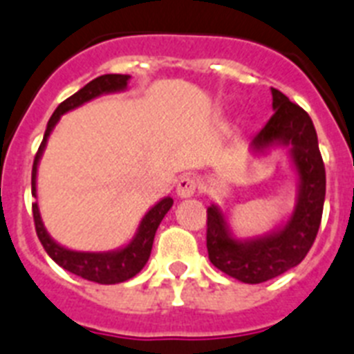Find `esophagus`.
<instances>
[{"mask_svg":"<svg viewBox=\"0 0 354 354\" xmlns=\"http://www.w3.org/2000/svg\"><path fill=\"white\" fill-rule=\"evenodd\" d=\"M196 180L191 176H182L176 183V194L180 198H191L196 194Z\"/></svg>","mask_w":354,"mask_h":354,"instance_id":"esophagus-1","label":"esophagus"}]
</instances>
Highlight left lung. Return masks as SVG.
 Segmentation results:
<instances>
[{
    "label": "left lung",
    "instance_id": "8db88e82",
    "mask_svg": "<svg viewBox=\"0 0 354 354\" xmlns=\"http://www.w3.org/2000/svg\"><path fill=\"white\" fill-rule=\"evenodd\" d=\"M274 114L251 140L249 151L263 156L286 149L297 176V203L291 216L261 236L240 238L222 207H207V252L220 271L243 283H261L297 267L311 249L326 200V167L318 136L306 111L286 94L271 88Z\"/></svg>",
    "mask_w": 354,
    "mask_h": 354
}]
</instances>
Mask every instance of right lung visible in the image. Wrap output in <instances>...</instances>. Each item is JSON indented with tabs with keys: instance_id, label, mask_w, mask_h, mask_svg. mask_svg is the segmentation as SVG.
I'll list each match as a JSON object with an SVG mask.
<instances>
[{
	"instance_id": "obj_1",
	"label": "right lung",
	"mask_w": 354,
	"mask_h": 354,
	"mask_svg": "<svg viewBox=\"0 0 354 354\" xmlns=\"http://www.w3.org/2000/svg\"><path fill=\"white\" fill-rule=\"evenodd\" d=\"M129 74H103V76L96 77L91 83H87L85 87L80 88L76 94L67 97L65 102L59 103L54 114L50 116L47 123V131L43 136V142L37 149V154L34 158L32 165V196L37 198L36 191V178H37V165L43 156V151L47 147V140L50 136V132L54 131L56 123L59 122V118L63 114H67L68 111L82 107L83 103L91 102L94 97H100L103 94H114L123 93L129 87ZM172 207V198L165 196L162 198L156 205H152L145 216L142 218V222L138 225L136 234L132 236L131 242L127 245L118 247L114 251H103V252H91V251H73L68 247H63L54 240L47 232L45 225H43L41 212L37 202L32 203V214L34 223H36V232L39 242H41L43 249L47 251V254L56 261L57 266L63 267L65 271L73 272L76 277H82L85 280L96 281V283H103V286H111V283H122V281L129 280V278L136 277L138 272L142 271L145 263H147L149 257H151L152 242H154V234H156L158 227L162 223L163 216L167 214L169 209Z\"/></svg>"
}]
</instances>
